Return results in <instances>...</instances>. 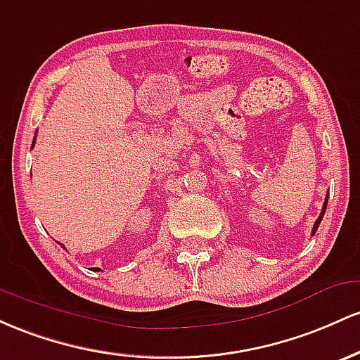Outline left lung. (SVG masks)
I'll list each match as a JSON object with an SVG mask.
<instances>
[{"mask_svg": "<svg viewBox=\"0 0 360 360\" xmlns=\"http://www.w3.org/2000/svg\"><path fill=\"white\" fill-rule=\"evenodd\" d=\"M326 204H328V195H326V199H325V204H323V209H321V214H320V216H318V219H316V223H314V226H313V231H311V234H314V233H316L318 226H320L321 219H323V216H325V211H326Z\"/></svg>", "mask_w": 360, "mask_h": 360, "instance_id": "left-lung-1", "label": "left lung"}]
</instances>
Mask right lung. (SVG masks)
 I'll use <instances>...</instances> for the list:
<instances>
[{
    "label": "right lung",
    "mask_w": 360,
    "mask_h": 360,
    "mask_svg": "<svg viewBox=\"0 0 360 360\" xmlns=\"http://www.w3.org/2000/svg\"><path fill=\"white\" fill-rule=\"evenodd\" d=\"M34 144H35V137H34V143H32V148H34ZM93 270H96V272H98L100 269H96V267H95V269H93Z\"/></svg>",
    "instance_id": "right-lung-1"
}]
</instances>
